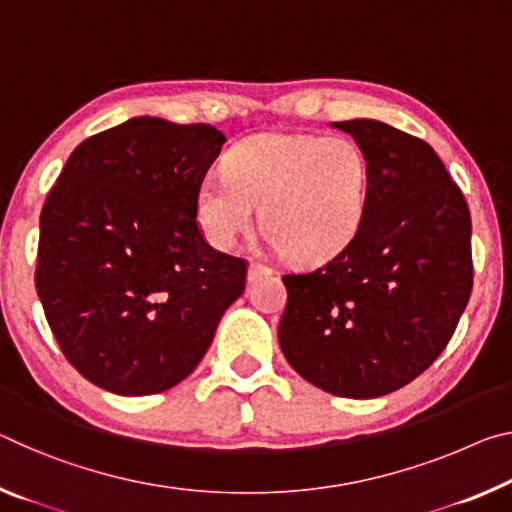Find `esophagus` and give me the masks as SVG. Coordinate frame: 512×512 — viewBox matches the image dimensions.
<instances>
[{"instance_id":"34e87169","label":"esophagus","mask_w":512,"mask_h":512,"mask_svg":"<svg viewBox=\"0 0 512 512\" xmlns=\"http://www.w3.org/2000/svg\"><path fill=\"white\" fill-rule=\"evenodd\" d=\"M273 271L269 269V266H262V264H257V262H253L248 266V282H255V280H259L262 278V275H271Z\"/></svg>"}]
</instances>
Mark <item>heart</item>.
<instances>
[{"instance_id": "obj_1", "label": "heart", "mask_w": 512, "mask_h": 512, "mask_svg": "<svg viewBox=\"0 0 512 512\" xmlns=\"http://www.w3.org/2000/svg\"><path fill=\"white\" fill-rule=\"evenodd\" d=\"M371 166L348 136L259 134L234 145L225 175L196 191V218L214 248H232L259 225L269 243L300 264L328 262L367 218Z\"/></svg>"}]
</instances>
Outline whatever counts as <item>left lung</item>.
<instances>
[{"label": "left lung", "instance_id": "left-lung-1", "mask_svg": "<svg viewBox=\"0 0 512 512\" xmlns=\"http://www.w3.org/2000/svg\"><path fill=\"white\" fill-rule=\"evenodd\" d=\"M330 127L367 152V218L342 253L289 273L278 339L307 383L346 399L408 385L444 351L472 294V216L431 145L373 118Z\"/></svg>", "mask_w": 512, "mask_h": 512}]
</instances>
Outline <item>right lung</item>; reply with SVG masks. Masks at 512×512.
I'll return each mask as SVG.
<instances>
[{"label":"right lung","instance_id":"right-lung-1","mask_svg":"<svg viewBox=\"0 0 512 512\" xmlns=\"http://www.w3.org/2000/svg\"><path fill=\"white\" fill-rule=\"evenodd\" d=\"M225 136L139 116L79 143L40 212L36 291L63 355L120 396L198 367L246 287V262L202 239L196 191Z\"/></svg>","mask_w":512,"mask_h":512}]
</instances>
